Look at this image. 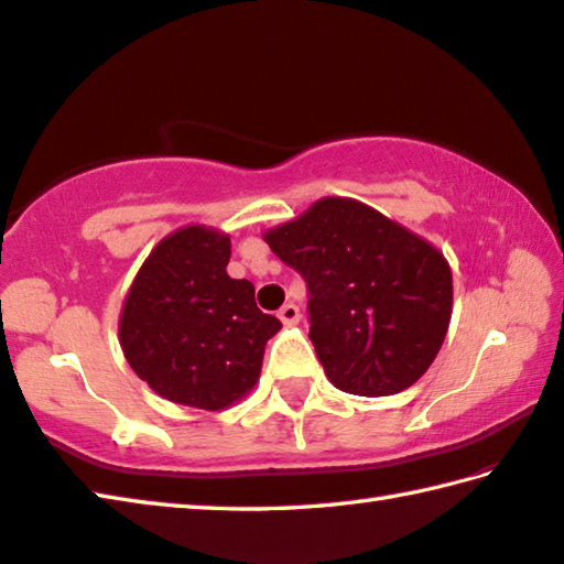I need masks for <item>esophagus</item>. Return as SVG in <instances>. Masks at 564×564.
I'll return each mask as SVG.
<instances>
[{"label":"esophagus","instance_id":"34e87169","mask_svg":"<svg viewBox=\"0 0 564 564\" xmlns=\"http://www.w3.org/2000/svg\"><path fill=\"white\" fill-rule=\"evenodd\" d=\"M279 317H281V321H283L285 325H295V323L301 321V311H299V305H295V303H285L283 308L279 311Z\"/></svg>","mask_w":564,"mask_h":564}]
</instances>
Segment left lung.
Wrapping results in <instances>:
<instances>
[{
	"instance_id": "8db88e82",
	"label": "left lung",
	"mask_w": 564,
	"mask_h": 564,
	"mask_svg": "<svg viewBox=\"0 0 564 564\" xmlns=\"http://www.w3.org/2000/svg\"><path fill=\"white\" fill-rule=\"evenodd\" d=\"M263 241L308 283L311 340L337 389L389 397L432 367L454 308L434 243L350 197L317 199Z\"/></svg>"
}]
</instances>
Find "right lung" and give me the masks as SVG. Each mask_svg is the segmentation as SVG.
Here are the masks:
<instances>
[{"label": "right lung", "mask_w": 564, "mask_h": 564, "mask_svg": "<svg viewBox=\"0 0 564 564\" xmlns=\"http://www.w3.org/2000/svg\"><path fill=\"white\" fill-rule=\"evenodd\" d=\"M231 239L187 224L142 261L122 303V355L152 392L219 412L259 382L263 347L281 321L256 308L253 283L231 279Z\"/></svg>", "instance_id": "right-lung-1"}]
</instances>
